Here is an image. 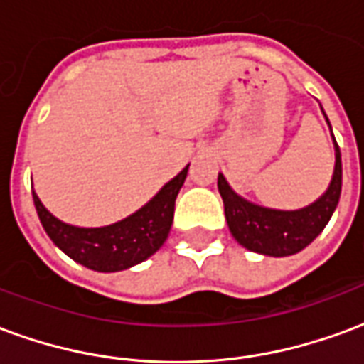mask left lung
<instances>
[{
	"mask_svg": "<svg viewBox=\"0 0 364 364\" xmlns=\"http://www.w3.org/2000/svg\"><path fill=\"white\" fill-rule=\"evenodd\" d=\"M218 191L228 228L237 244L273 257L292 255L320 236L336 210L341 195V151L336 142V171L326 195L302 210H271L252 205L230 189L222 173L218 175Z\"/></svg>",
	"mask_w": 364,
	"mask_h": 364,
	"instance_id": "1",
	"label": "left lung"
}]
</instances>
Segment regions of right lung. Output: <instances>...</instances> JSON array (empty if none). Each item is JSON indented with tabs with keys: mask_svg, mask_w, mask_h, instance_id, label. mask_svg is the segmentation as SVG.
<instances>
[{
	"mask_svg": "<svg viewBox=\"0 0 364 364\" xmlns=\"http://www.w3.org/2000/svg\"><path fill=\"white\" fill-rule=\"evenodd\" d=\"M187 169L164 185L150 203L124 220L103 228H77L54 218L33 191L35 208L43 228L68 257L101 273L138 265L158 252L167 240L175 213V198L185 183Z\"/></svg>",
	"mask_w": 364,
	"mask_h": 364,
	"instance_id": "right-lung-1",
	"label": "right lung"
}]
</instances>
